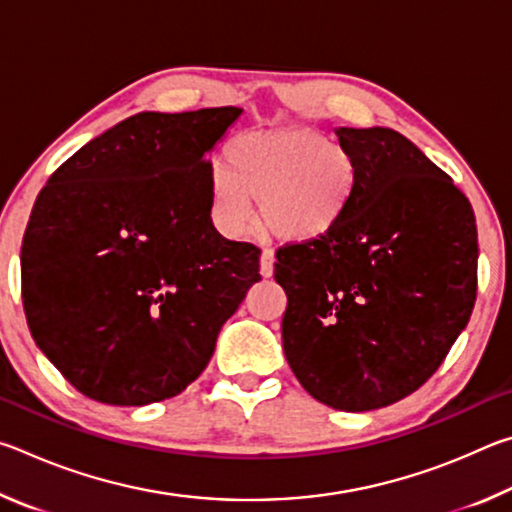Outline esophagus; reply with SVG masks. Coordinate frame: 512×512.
I'll use <instances>...</instances> for the list:
<instances>
[{"instance_id": "1", "label": "esophagus", "mask_w": 512, "mask_h": 512, "mask_svg": "<svg viewBox=\"0 0 512 512\" xmlns=\"http://www.w3.org/2000/svg\"><path fill=\"white\" fill-rule=\"evenodd\" d=\"M273 264H275V253L271 248H264L262 257H259V273H262V277L273 275Z\"/></svg>"}]
</instances>
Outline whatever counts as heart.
<instances>
[{"instance_id": "obj_1", "label": "heart", "mask_w": 512, "mask_h": 512, "mask_svg": "<svg viewBox=\"0 0 512 512\" xmlns=\"http://www.w3.org/2000/svg\"><path fill=\"white\" fill-rule=\"evenodd\" d=\"M225 169L207 180V203L225 235L255 228L257 201L273 235L314 241L339 225L357 196L359 167L343 144L314 128H262L225 146Z\"/></svg>"}]
</instances>
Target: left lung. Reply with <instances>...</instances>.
I'll return each mask as SVG.
<instances>
[{
    "label": "left lung",
    "instance_id": "left-lung-1",
    "mask_svg": "<svg viewBox=\"0 0 512 512\" xmlns=\"http://www.w3.org/2000/svg\"><path fill=\"white\" fill-rule=\"evenodd\" d=\"M357 196L329 235L277 250L282 348L302 388L332 409L372 411L427 381L472 316L474 210L393 128H339Z\"/></svg>",
    "mask_w": 512,
    "mask_h": 512
}]
</instances>
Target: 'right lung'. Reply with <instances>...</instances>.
I'll return each mask as SVG.
<instances>
[{
    "instance_id": "obj_1",
    "label": "right lung",
    "mask_w": 512,
    "mask_h": 512,
    "mask_svg": "<svg viewBox=\"0 0 512 512\" xmlns=\"http://www.w3.org/2000/svg\"><path fill=\"white\" fill-rule=\"evenodd\" d=\"M241 108L140 112L51 173L22 239L33 341L90 400L183 393L259 275V248L212 225L205 158Z\"/></svg>"
}]
</instances>
